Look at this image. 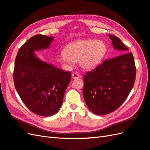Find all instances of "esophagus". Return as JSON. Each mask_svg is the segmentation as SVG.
<instances>
[{
  "label": "esophagus",
  "mask_w": 150,
  "mask_h": 150,
  "mask_svg": "<svg viewBox=\"0 0 150 150\" xmlns=\"http://www.w3.org/2000/svg\"><path fill=\"white\" fill-rule=\"evenodd\" d=\"M71 76H72V78H74V79H79V78L81 77L80 75H79L78 74H76V73H73Z\"/></svg>",
  "instance_id": "1"
}]
</instances>
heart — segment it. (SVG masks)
<instances>
[{
  "label": "heart",
  "mask_w": 150,
  "mask_h": 150,
  "mask_svg": "<svg viewBox=\"0 0 150 150\" xmlns=\"http://www.w3.org/2000/svg\"><path fill=\"white\" fill-rule=\"evenodd\" d=\"M106 52L107 46L102 40H79L69 43L66 47L60 60L68 65L79 61L81 68L91 69L100 63Z\"/></svg>",
  "instance_id": "obj_1"
}]
</instances>
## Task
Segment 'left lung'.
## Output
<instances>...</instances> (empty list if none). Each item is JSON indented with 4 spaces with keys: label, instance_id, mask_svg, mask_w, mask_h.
I'll list each match as a JSON object with an SVG mask.
<instances>
[{
    "label": "left lung",
    "instance_id": "1",
    "mask_svg": "<svg viewBox=\"0 0 150 150\" xmlns=\"http://www.w3.org/2000/svg\"><path fill=\"white\" fill-rule=\"evenodd\" d=\"M113 47L122 54L106 59L83 76V96L89 109L105 115L117 109L129 95L136 75L132 52L117 37L109 34Z\"/></svg>",
    "mask_w": 150,
    "mask_h": 150
}]
</instances>
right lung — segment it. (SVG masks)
I'll return each instance as SVG.
<instances>
[{
  "instance_id": "obj_1",
  "label": "right lung",
  "mask_w": 150,
  "mask_h": 150,
  "mask_svg": "<svg viewBox=\"0 0 150 150\" xmlns=\"http://www.w3.org/2000/svg\"><path fill=\"white\" fill-rule=\"evenodd\" d=\"M53 39L42 34L33 36L20 47L15 62L16 91L28 109L41 116L58 112L71 81V72L41 61L34 53L48 48Z\"/></svg>"
}]
</instances>
